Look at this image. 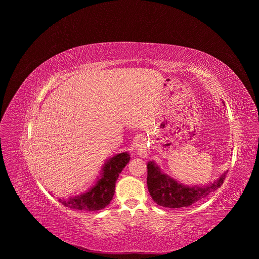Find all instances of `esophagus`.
I'll return each mask as SVG.
<instances>
[{"label":"esophagus","instance_id":"34e87169","mask_svg":"<svg viewBox=\"0 0 259 259\" xmlns=\"http://www.w3.org/2000/svg\"><path fill=\"white\" fill-rule=\"evenodd\" d=\"M137 146H141V144H140V142H138V144H137Z\"/></svg>","mask_w":259,"mask_h":259}]
</instances>
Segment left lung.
Listing matches in <instances>:
<instances>
[{"instance_id":"1","label":"left lung","mask_w":259,"mask_h":259,"mask_svg":"<svg viewBox=\"0 0 259 259\" xmlns=\"http://www.w3.org/2000/svg\"><path fill=\"white\" fill-rule=\"evenodd\" d=\"M228 171L207 187H188L163 173L154 161L147 163V189L153 200L167 208L189 207L223 186Z\"/></svg>"}]
</instances>
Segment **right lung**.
<instances>
[{
	"mask_svg": "<svg viewBox=\"0 0 259 259\" xmlns=\"http://www.w3.org/2000/svg\"><path fill=\"white\" fill-rule=\"evenodd\" d=\"M129 161L130 156L127 152L114 156L104 164L100 177L90 190L77 197L58 201L65 207L76 210L97 211L103 209L112 201L119 174Z\"/></svg>",
	"mask_w": 259,
	"mask_h": 259,
	"instance_id": "obj_1",
	"label": "right lung"
}]
</instances>
